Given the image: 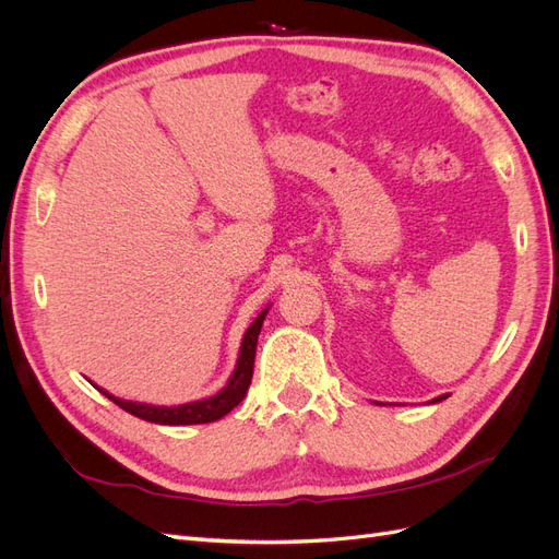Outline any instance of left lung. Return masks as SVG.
I'll return each instance as SVG.
<instances>
[{
    "label": "left lung",
    "mask_w": 559,
    "mask_h": 559,
    "mask_svg": "<svg viewBox=\"0 0 559 559\" xmlns=\"http://www.w3.org/2000/svg\"><path fill=\"white\" fill-rule=\"evenodd\" d=\"M443 399H448V396H438V399H433L431 403H438V401H443Z\"/></svg>",
    "instance_id": "1"
}]
</instances>
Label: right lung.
Masks as SVG:
<instances>
[{
  "mask_svg": "<svg viewBox=\"0 0 559 559\" xmlns=\"http://www.w3.org/2000/svg\"><path fill=\"white\" fill-rule=\"evenodd\" d=\"M267 310H263L257 319L251 321V326L247 329L245 337H242V347H240V357H238V366H235L230 380L226 382V386L222 392H216L210 399L202 401H193V403H183V405H148V403H138V401H123L116 399L105 389H99L109 401H114L118 408H123L126 413L154 421V425H170V427H179V425H207V421H216L222 419L224 415H228L235 405H238L247 389L251 384V376H253V357H257V343H259V333L263 326Z\"/></svg>",
  "mask_w": 559,
  "mask_h": 559,
  "instance_id": "1",
  "label": "right lung"
}]
</instances>
